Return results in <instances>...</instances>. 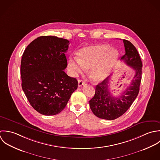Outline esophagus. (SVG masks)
<instances>
[{
	"label": "esophagus",
	"mask_w": 160,
	"mask_h": 160,
	"mask_svg": "<svg viewBox=\"0 0 160 160\" xmlns=\"http://www.w3.org/2000/svg\"><path fill=\"white\" fill-rule=\"evenodd\" d=\"M84 84H85V82H83L82 80H78V85L79 87H81Z\"/></svg>",
	"instance_id": "obj_1"
}]
</instances>
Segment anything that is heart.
<instances>
[{"label":"heart","instance_id":"b5f03b06","mask_svg":"<svg viewBox=\"0 0 160 160\" xmlns=\"http://www.w3.org/2000/svg\"><path fill=\"white\" fill-rule=\"evenodd\" d=\"M118 56V50L109 48L108 44L90 45L80 49L77 58H70L68 67L75 75L83 73L85 69L92 68L91 80L99 82L110 74Z\"/></svg>","mask_w":160,"mask_h":160}]
</instances>
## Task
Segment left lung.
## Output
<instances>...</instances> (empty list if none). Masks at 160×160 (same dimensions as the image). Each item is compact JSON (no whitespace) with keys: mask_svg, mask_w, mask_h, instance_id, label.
Wrapping results in <instances>:
<instances>
[{"mask_svg":"<svg viewBox=\"0 0 160 160\" xmlns=\"http://www.w3.org/2000/svg\"><path fill=\"white\" fill-rule=\"evenodd\" d=\"M123 42L126 53L121 60L135 72V75L130 86L117 97L109 92V78L96 85L95 96L90 100V106L93 114L101 119L114 120L121 116L130 107L139 92L142 62L135 47L128 40L123 39Z\"/></svg>","mask_w":160,"mask_h":160,"instance_id":"8db88e82","label":"left lung"}]
</instances>
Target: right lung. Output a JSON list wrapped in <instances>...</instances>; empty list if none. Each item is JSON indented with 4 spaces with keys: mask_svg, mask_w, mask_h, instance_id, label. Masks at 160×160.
I'll use <instances>...</instances> for the list:
<instances>
[{
    "mask_svg": "<svg viewBox=\"0 0 160 160\" xmlns=\"http://www.w3.org/2000/svg\"><path fill=\"white\" fill-rule=\"evenodd\" d=\"M67 39L53 36L37 38L27 47L22 58V87L29 102L39 113L56 115L66 106L77 89L75 78L68 76L65 52Z\"/></svg>",
    "mask_w": 160,
    "mask_h": 160,
    "instance_id": "1",
    "label": "right lung"
}]
</instances>
